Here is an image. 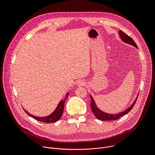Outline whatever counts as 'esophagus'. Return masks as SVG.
Instances as JSON below:
<instances>
[{"label":"esophagus","instance_id":"obj_1","mask_svg":"<svg viewBox=\"0 0 155 155\" xmlns=\"http://www.w3.org/2000/svg\"><path fill=\"white\" fill-rule=\"evenodd\" d=\"M77 85L78 86H83L85 85V82L82 80H80L77 82Z\"/></svg>","mask_w":155,"mask_h":155}]
</instances>
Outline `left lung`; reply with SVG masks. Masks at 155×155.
Segmentation results:
<instances>
[{"instance_id":"8db88e82","label":"left lung","mask_w":155,"mask_h":155,"mask_svg":"<svg viewBox=\"0 0 155 155\" xmlns=\"http://www.w3.org/2000/svg\"><path fill=\"white\" fill-rule=\"evenodd\" d=\"M119 35L120 38L121 39L122 41L129 44V45L135 47L136 48H137V46L136 44L135 41L133 40L132 38H130L129 35H127V34H126L124 32H123L122 31L120 30L119 31ZM90 95V97H91V108L92 112H93V114H94V115L96 116V117L101 121H112V120H116L119 119L120 118H121V117L124 116V115H126V114H127L130 111V110L132 108L136 102V101L137 99L138 96L136 97V99L134 100V101L133 102L130 107H129L127 109H126L124 111L119 113V114H108L106 112H104L102 110H101L97 106L93 97H92V96L91 94Z\"/></svg>"}]
</instances>
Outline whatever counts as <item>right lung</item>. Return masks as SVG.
<instances>
[{
	"instance_id": "obj_1",
	"label": "right lung",
	"mask_w": 155,
	"mask_h": 155,
	"mask_svg": "<svg viewBox=\"0 0 155 155\" xmlns=\"http://www.w3.org/2000/svg\"><path fill=\"white\" fill-rule=\"evenodd\" d=\"M69 92H68L67 94H66V96H65V99L64 100H61L59 102V104H58V106L56 107V109L54 110V111L52 114H51L50 115H49L47 117H36V116H34V115L28 113L26 110H25L24 108H23V109L28 115H29L30 117L34 118V119L38 120V121L47 123H54V122L57 121L61 118L62 115L63 114V111H64V103H65V101H66V99H67V98L69 96Z\"/></svg>"
}]
</instances>
